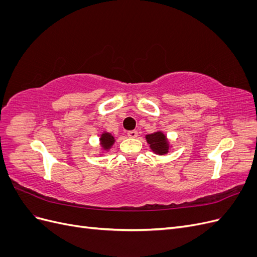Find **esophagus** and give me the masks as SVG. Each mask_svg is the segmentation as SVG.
Segmentation results:
<instances>
[{
  "mask_svg": "<svg viewBox=\"0 0 257 257\" xmlns=\"http://www.w3.org/2000/svg\"><path fill=\"white\" fill-rule=\"evenodd\" d=\"M127 135L130 138H136L138 136V132L137 131H130Z\"/></svg>",
  "mask_w": 257,
  "mask_h": 257,
  "instance_id": "esophagus-1",
  "label": "esophagus"
}]
</instances>
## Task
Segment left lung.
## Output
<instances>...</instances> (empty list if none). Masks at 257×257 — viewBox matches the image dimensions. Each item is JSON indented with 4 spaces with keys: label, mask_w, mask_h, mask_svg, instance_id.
<instances>
[{
    "label": "left lung",
    "mask_w": 257,
    "mask_h": 257,
    "mask_svg": "<svg viewBox=\"0 0 257 257\" xmlns=\"http://www.w3.org/2000/svg\"><path fill=\"white\" fill-rule=\"evenodd\" d=\"M146 141L152 152L157 155H165L172 149V143L163 131H157L146 135Z\"/></svg>",
    "instance_id": "1"
}]
</instances>
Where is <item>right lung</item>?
I'll return each instance as SVG.
<instances>
[{
  "label": "right lung",
  "mask_w": 257,
  "mask_h": 257,
  "mask_svg": "<svg viewBox=\"0 0 257 257\" xmlns=\"http://www.w3.org/2000/svg\"><path fill=\"white\" fill-rule=\"evenodd\" d=\"M115 143V137L109 133V132L104 131L99 136V146H100V154H104L109 151L113 144Z\"/></svg>",
  "instance_id": "obj_1"
}]
</instances>
